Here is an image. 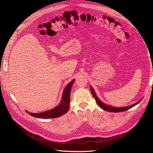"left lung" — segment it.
I'll list each match as a JSON object with an SVG mask.
<instances>
[{
    "label": "left lung",
    "instance_id": "left-lung-1",
    "mask_svg": "<svg viewBox=\"0 0 153 153\" xmlns=\"http://www.w3.org/2000/svg\"><path fill=\"white\" fill-rule=\"evenodd\" d=\"M91 92H92V94L93 96V97H94V99L96 100V101L97 102V103L98 104L99 106L103 109V110L105 111H108V112H123V111H126L127 110H128L129 108H131L132 107H133L134 106H135L136 105H137L138 103H139L140 102V101H138V102H137L136 103L132 105H131V106H128V107H121V108H116V107H111V106H108V105H105V103H103L102 101H101L99 99L98 97H97L96 95V94L94 92V89L92 87H91Z\"/></svg>",
    "mask_w": 153,
    "mask_h": 153
}]
</instances>
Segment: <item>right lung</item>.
<instances>
[{"instance_id":"1","label":"right lung","mask_w":153,"mask_h":153,"mask_svg":"<svg viewBox=\"0 0 153 153\" xmlns=\"http://www.w3.org/2000/svg\"><path fill=\"white\" fill-rule=\"evenodd\" d=\"M74 79H73L70 83L68 84L66 86L65 89L64 90L63 94H62V98L61 103L59 106L57 107L53 108L52 110L46 111L44 112L37 113V114H35V113H31L28 112V114L33 117H37V118H56L62 115L65 114V113L67 112L69 109V105H70V91H71L72 86L74 82Z\"/></svg>"}]
</instances>
